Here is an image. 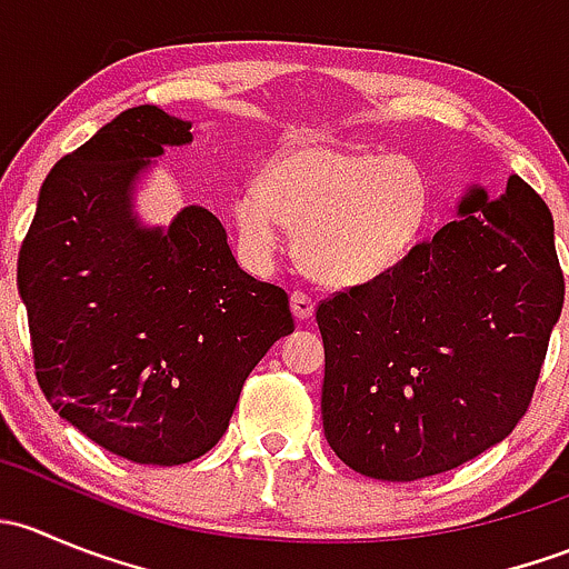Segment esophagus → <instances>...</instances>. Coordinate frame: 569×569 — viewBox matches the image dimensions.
<instances>
[{
    "label": "esophagus",
    "instance_id": "obj_1",
    "mask_svg": "<svg viewBox=\"0 0 569 569\" xmlns=\"http://www.w3.org/2000/svg\"><path fill=\"white\" fill-rule=\"evenodd\" d=\"M313 311H317V306H313L311 297L302 295V291H295V295H291V313H295V319L308 321L313 317Z\"/></svg>",
    "mask_w": 569,
    "mask_h": 569
}]
</instances>
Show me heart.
Returning <instances> with one entry per match:
<instances>
[{"instance_id":"obj_1","label":"heart","mask_w":569,"mask_h":569,"mask_svg":"<svg viewBox=\"0 0 569 569\" xmlns=\"http://www.w3.org/2000/svg\"><path fill=\"white\" fill-rule=\"evenodd\" d=\"M429 214L432 183L416 159L338 142L283 148L261 183H248L233 200L252 256H272L286 226L297 231L302 269L341 289L393 272L421 242Z\"/></svg>"}]
</instances>
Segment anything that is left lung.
<instances>
[{
    "label": "left lung",
    "mask_w": 569,
    "mask_h": 569,
    "mask_svg": "<svg viewBox=\"0 0 569 569\" xmlns=\"http://www.w3.org/2000/svg\"><path fill=\"white\" fill-rule=\"evenodd\" d=\"M460 220L386 278L321 302V421L358 473L416 481L501 443L565 306L553 217L520 176L470 183Z\"/></svg>",
    "instance_id": "left-lung-1"
}]
</instances>
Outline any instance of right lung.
<instances>
[{
  "label": "right lung",
  "instance_id": "add662e5",
  "mask_svg": "<svg viewBox=\"0 0 569 569\" xmlns=\"http://www.w3.org/2000/svg\"><path fill=\"white\" fill-rule=\"evenodd\" d=\"M192 123L131 107L62 157L19 252L38 382L93 443L137 465L198 460L226 435L244 380L295 330L289 297L233 258L222 222L137 211L164 148Z\"/></svg>",
  "mask_w": 569,
  "mask_h": 569
}]
</instances>
